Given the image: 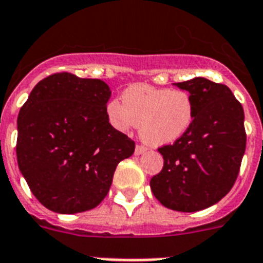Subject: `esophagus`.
Wrapping results in <instances>:
<instances>
[{
  "instance_id": "1",
  "label": "esophagus",
  "mask_w": 263,
  "mask_h": 263,
  "mask_svg": "<svg viewBox=\"0 0 263 263\" xmlns=\"http://www.w3.org/2000/svg\"><path fill=\"white\" fill-rule=\"evenodd\" d=\"M145 147L144 145H140V144H138L136 145V148H135V155H142L143 152H145Z\"/></svg>"
}]
</instances>
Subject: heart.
<instances>
[{
    "label": "heart",
    "mask_w": 263,
    "mask_h": 263,
    "mask_svg": "<svg viewBox=\"0 0 263 263\" xmlns=\"http://www.w3.org/2000/svg\"><path fill=\"white\" fill-rule=\"evenodd\" d=\"M121 99L123 103L111 100L107 104L109 124L120 132H129L139 125L140 138L154 147L179 140L195 119V104L186 90L134 84Z\"/></svg>",
    "instance_id": "obj_1"
}]
</instances>
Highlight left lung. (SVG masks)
<instances>
[{"instance_id": "8db88e82", "label": "left lung", "mask_w": 263, "mask_h": 263, "mask_svg": "<svg viewBox=\"0 0 263 263\" xmlns=\"http://www.w3.org/2000/svg\"><path fill=\"white\" fill-rule=\"evenodd\" d=\"M195 104V119L186 135L159 148L162 171L149 186L167 209L195 213L219 202L239 174L246 149L245 114L230 88L204 77L175 83Z\"/></svg>"}]
</instances>
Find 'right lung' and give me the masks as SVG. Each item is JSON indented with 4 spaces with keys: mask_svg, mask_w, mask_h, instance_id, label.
I'll return each mask as SVG.
<instances>
[{
    "mask_svg": "<svg viewBox=\"0 0 263 263\" xmlns=\"http://www.w3.org/2000/svg\"><path fill=\"white\" fill-rule=\"evenodd\" d=\"M109 98L103 80L61 72L40 81L20 109L18 168L46 209L76 214L99 206L118 164L135 151L108 121Z\"/></svg>",
    "mask_w": 263,
    "mask_h": 263,
    "instance_id": "add662e5",
    "label": "right lung"
}]
</instances>
